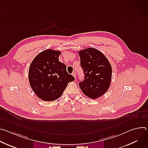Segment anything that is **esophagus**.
Returning a JSON list of instances; mask_svg holds the SVG:
<instances>
[{
    "instance_id": "obj_1",
    "label": "esophagus",
    "mask_w": 148,
    "mask_h": 148,
    "mask_svg": "<svg viewBox=\"0 0 148 148\" xmlns=\"http://www.w3.org/2000/svg\"><path fill=\"white\" fill-rule=\"evenodd\" d=\"M72 75H73V77L75 78V77H76V73L75 72H74V73H73V74H72Z\"/></svg>"
}]
</instances>
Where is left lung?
<instances>
[{
    "instance_id": "8db88e82",
    "label": "left lung",
    "mask_w": 148,
    "mask_h": 148,
    "mask_svg": "<svg viewBox=\"0 0 148 148\" xmlns=\"http://www.w3.org/2000/svg\"><path fill=\"white\" fill-rule=\"evenodd\" d=\"M85 78L79 83L83 94L95 99L103 95L110 87L112 67L109 60L99 50L89 47L78 51Z\"/></svg>"
}]
</instances>
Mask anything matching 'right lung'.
Masks as SVG:
<instances>
[{"label": "right lung", "instance_id": "right-lung-1", "mask_svg": "<svg viewBox=\"0 0 148 148\" xmlns=\"http://www.w3.org/2000/svg\"><path fill=\"white\" fill-rule=\"evenodd\" d=\"M61 51L47 49L38 54L31 62L29 81L35 94L41 100L53 101L59 98L74 77L59 61Z\"/></svg>", "mask_w": 148, "mask_h": 148}]
</instances>
